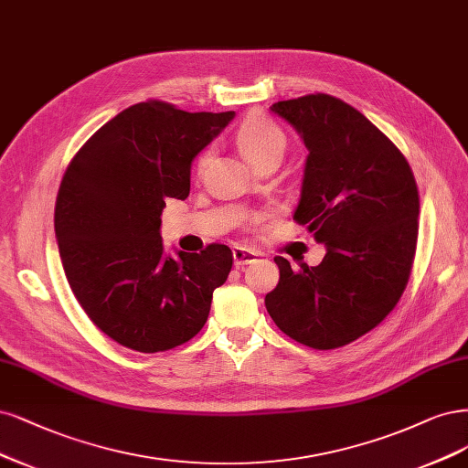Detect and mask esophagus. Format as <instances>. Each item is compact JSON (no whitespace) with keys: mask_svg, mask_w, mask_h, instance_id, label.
Wrapping results in <instances>:
<instances>
[{"mask_svg":"<svg viewBox=\"0 0 468 468\" xmlns=\"http://www.w3.org/2000/svg\"><path fill=\"white\" fill-rule=\"evenodd\" d=\"M232 257H234V265L236 267H241V265H248V263H253L257 257H260V253H255L253 250L250 248H241V246H236L232 250Z\"/></svg>","mask_w":468,"mask_h":468,"instance_id":"1","label":"esophagus"}]
</instances>
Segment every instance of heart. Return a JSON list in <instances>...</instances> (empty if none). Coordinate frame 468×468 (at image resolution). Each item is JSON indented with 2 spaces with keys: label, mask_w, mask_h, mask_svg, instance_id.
Returning a JSON list of instances; mask_svg holds the SVG:
<instances>
[{
  "label": "heart",
  "mask_w": 468,
  "mask_h": 468,
  "mask_svg": "<svg viewBox=\"0 0 468 468\" xmlns=\"http://www.w3.org/2000/svg\"><path fill=\"white\" fill-rule=\"evenodd\" d=\"M236 144L248 163L255 165L257 160H261L272 153L282 154L286 147V137L275 122L265 116L253 114L239 123L236 130ZM207 154L201 156L199 166L207 163Z\"/></svg>",
  "instance_id": "1"
}]
</instances>
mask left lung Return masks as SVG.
I'll list each match as a JSON object with an SVG mask.
<instances>
[{
    "instance_id": "8db88e82",
    "label": "left lung",
    "mask_w": 468,
    "mask_h": 468,
    "mask_svg": "<svg viewBox=\"0 0 468 468\" xmlns=\"http://www.w3.org/2000/svg\"><path fill=\"white\" fill-rule=\"evenodd\" d=\"M271 112L308 149L294 220L327 253L300 271L275 257L281 279L265 308L305 346H345L379 325L405 292L420 208L414 176L395 144L335 96H300Z\"/></svg>"
}]
</instances>
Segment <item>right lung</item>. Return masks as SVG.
Returning <instances> with one entry per match:
<instances>
[{
  "instance_id": "right-lung-1",
  "label": "right lung",
  "mask_w": 468,
  "mask_h": 468,
  "mask_svg": "<svg viewBox=\"0 0 468 468\" xmlns=\"http://www.w3.org/2000/svg\"><path fill=\"white\" fill-rule=\"evenodd\" d=\"M232 120L139 102L104 123L63 176L54 215L63 271L92 324L122 346L153 354L187 343L229 279V246L166 255L160 215L168 197L189 196L193 158Z\"/></svg>"
}]
</instances>
